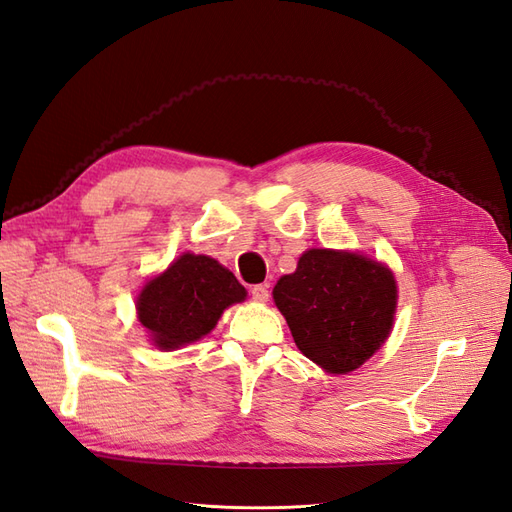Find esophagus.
Masks as SVG:
<instances>
[{
  "label": "esophagus",
  "instance_id": "1",
  "mask_svg": "<svg viewBox=\"0 0 512 512\" xmlns=\"http://www.w3.org/2000/svg\"><path fill=\"white\" fill-rule=\"evenodd\" d=\"M252 299H254V301H260V303L269 301V286H267V284H256V286L252 288Z\"/></svg>",
  "mask_w": 512,
  "mask_h": 512
}]
</instances>
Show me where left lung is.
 I'll return each instance as SVG.
<instances>
[{
    "mask_svg": "<svg viewBox=\"0 0 512 512\" xmlns=\"http://www.w3.org/2000/svg\"><path fill=\"white\" fill-rule=\"evenodd\" d=\"M294 344L322 369L346 374L374 354L393 327L397 286L380 262L309 250L273 288Z\"/></svg>",
    "mask_w": 512,
    "mask_h": 512,
    "instance_id": "1",
    "label": "left lung"
}]
</instances>
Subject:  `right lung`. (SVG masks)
Masks as SVG:
<instances>
[{
    "mask_svg": "<svg viewBox=\"0 0 512 512\" xmlns=\"http://www.w3.org/2000/svg\"><path fill=\"white\" fill-rule=\"evenodd\" d=\"M245 299L237 277L209 256L183 254L138 297V320L162 350L196 342Z\"/></svg>",
    "mask_w": 512,
    "mask_h": 512,
    "instance_id": "right-lung-1",
    "label": "right lung"
}]
</instances>
